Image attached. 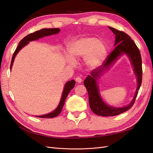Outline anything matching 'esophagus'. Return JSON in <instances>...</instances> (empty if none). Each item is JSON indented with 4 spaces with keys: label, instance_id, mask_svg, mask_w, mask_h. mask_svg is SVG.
I'll return each instance as SVG.
<instances>
[{
    "label": "esophagus",
    "instance_id": "1",
    "mask_svg": "<svg viewBox=\"0 0 153 153\" xmlns=\"http://www.w3.org/2000/svg\"><path fill=\"white\" fill-rule=\"evenodd\" d=\"M75 81L77 82V83H81L82 82V78H80V77H79V76H77V77H76L75 78Z\"/></svg>",
    "mask_w": 153,
    "mask_h": 153
}]
</instances>
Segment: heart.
Segmentation results:
<instances>
[{
  "mask_svg": "<svg viewBox=\"0 0 153 153\" xmlns=\"http://www.w3.org/2000/svg\"><path fill=\"white\" fill-rule=\"evenodd\" d=\"M71 58L70 63L74 60L84 57L85 66L90 69H94L103 64L107 55L105 45L93 37H83L73 41L69 47Z\"/></svg>",
  "mask_w": 153,
  "mask_h": 153,
  "instance_id": "obj_1",
  "label": "heart"
}]
</instances>
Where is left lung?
Masks as SVG:
<instances>
[{
	"label": "left lung",
	"mask_w": 153,
	"mask_h": 153,
	"mask_svg": "<svg viewBox=\"0 0 153 153\" xmlns=\"http://www.w3.org/2000/svg\"><path fill=\"white\" fill-rule=\"evenodd\" d=\"M108 28L115 35L114 45L115 48L108 55L106 61H105L103 66L101 68L92 70L91 72V75H88L84 82L89 94V103L92 111L96 115L101 116H114L131 108L135 103L142 80V59L140 51L136 44L125 32L118 30L111 27H108ZM123 54H126L131 60L134 67V73L137 76V87L135 96L131 103L123 108H117L111 107L104 103L99 94L97 80L100 76L106 71H108Z\"/></svg>",
	"instance_id": "8db88e82"
}]
</instances>
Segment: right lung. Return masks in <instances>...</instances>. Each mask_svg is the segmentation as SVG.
Here are the masks:
<instances>
[{"mask_svg":"<svg viewBox=\"0 0 153 153\" xmlns=\"http://www.w3.org/2000/svg\"><path fill=\"white\" fill-rule=\"evenodd\" d=\"M60 32V29L59 28H52V29H43L39 30L36 31L33 33H31L29 35L25 36L24 38H23L20 41L19 44H18V47L16 48L15 52H14L13 55V57L11 59V66H10V70H11V68L13 64L14 60L16 57L17 53L19 52V51L23 48L24 47L25 45L28 44L30 41L38 40L39 38H42L43 37L45 36H48L51 35L56 34H58ZM75 85V81L74 80H72L71 81H68L66 83L64 87V90L62 94L61 99L60 100V102L57 106V107L55 108L53 112L48 113L47 114H45L42 115H36V117H40V118H53L57 116L59 114L61 113V110L63 108V106L64 105V102H65V100L67 98L68 94L69 92L73 89V88Z\"/></svg>","mask_w":153,"mask_h":153,"instance_id":"right-lung-1","label":"right lung"}]
</instances>
